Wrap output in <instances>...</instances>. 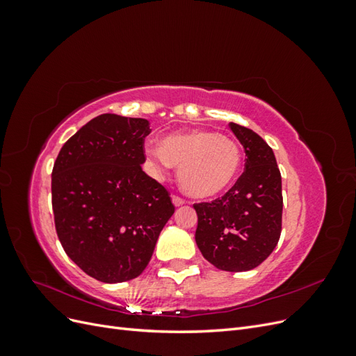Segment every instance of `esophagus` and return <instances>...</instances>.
<instances>
[{"instance_id":"1","label":"esophagus","mask_w":356,"mask_h":356,"mask_svg":"<svg viewBox=\"0 0 356 356\" xmlns=\"http://www.w3.org/2000/svg\"><path fill=\"white\" fill-rule=\"evenodd\" d=\"M172 202H174L175 207H182V204L186 203V200H184V199H182L181 196H177V195L172 196Z\"/></svg>"}]
</instances>
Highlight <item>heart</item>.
Masks as SVG:
<instances>
[{
  "mask_svg": "<svg viewBox=\"0 0 356 356\" xmlns=\"http://www.w3.org/2000/svg\"><path fill=\"white\" fill-rule=\"evenodd\" d=\"M147 156L159 172L170 163L178 168V181L187 195L208 199L220 195L236 178L242 154L233 139L211 131L168 135L161 145L148 144Z\"/></svg>",
  "mask_w": 356,
  "mask_h": 356,
  "instance_id": "heart-1",
  "label": "heart"
}]
</instances>
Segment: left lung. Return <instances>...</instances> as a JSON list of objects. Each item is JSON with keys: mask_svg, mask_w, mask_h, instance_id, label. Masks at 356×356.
<instances>
[{"mask_svg": "<svg viewBox=\"0 0 356 356\" xmlns=\"http://www.w3.org/2000/svg\"><path fill=\"white\" fill-rule=\"evenodd\" d=\"M245 149V170L224 196L195 203L196 243L220 270L246 272L270 255L282 230V178L273 149L251 129L229 124Z\"/></svg>", "mask_w": 356, "mask_h": 356, "instance_id": "obj_1", "label": "left lung"}]
</instances>
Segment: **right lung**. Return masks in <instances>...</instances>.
I'll return each instance as SVG.
<instances>
[{
	"label": "right lung",
	"instance_id": "right-lung-1",
	"mask_svg": "<svg viewBox=\"0 0 356 356\" xmlns=\"http://www.w3.org/2000/svg\"><path fill=\"white\" fill-rule=\"evenodd\" d=\"M145 118L101 114L63 144L51 170V208L63 251L105 284L131 281L152 260L175 212L143 170Z\"/></svg>",
	"mask_w": 356,
	"mask_h": 356
}]
</instances>
